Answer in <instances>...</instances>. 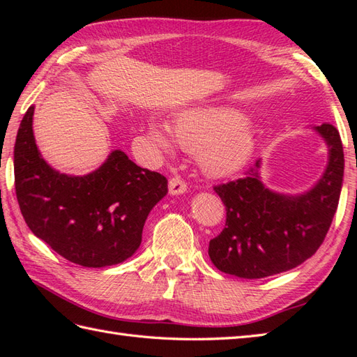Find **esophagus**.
<instances>
[{
	"mask_svg": "<svg viewBox=\"0 0 357 357\" xmlns=\"http://www.w3.org/2000/svg\"><path fill=\"white\" fill-rule=\"evenodd\" d=\"M187 192V184L179 176H174L169 181V193L172 196H178Z\"/></svg>",
	"mask_w": 357,
	"mask_h": 357,
	"instance_id": "1",
	"label": "esophagus"
}]
</instances>
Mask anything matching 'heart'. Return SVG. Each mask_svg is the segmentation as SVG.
Listing matches in <instances>:
<instances>
[{"label":"heart","mask_w":357,"mask_h":357,"mask_svg":"<svg viewBox=\"0 0 357 357\" xmlns=\"http://www.w3.org/2000/svg\"><path fill=\"white\" fill-rule=\"evenodd\" d=\"M149 136L167 153L174 142L187 151H196L202 172L211 178L239 172L250 161L256 144L252 123L231 107L187 109L174 118L172 132L151 121Z\"/></svg>","instance_id":"1"}]
</instances>
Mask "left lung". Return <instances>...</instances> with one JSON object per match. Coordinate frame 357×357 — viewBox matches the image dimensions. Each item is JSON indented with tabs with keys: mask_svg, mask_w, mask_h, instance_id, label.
Instances as JSON below:
<instances>
[{
	"mask_svg": "<svg viewBox=\"0 0 357 357\" xmlns=\"http://www.w3.org/2000/svg\"><path fill=\"white\" fill-rule=\"evenodd\" d=\"M328 147L321 179L298 195L270 190L261 178V159L245 178L215 187L227 210L225 229L210 241L218 270L261 279L298 267L312 257L336 213L344 181V149L335 126L312 127Z\"/></svg>",
	"mask_w": 357,
	"mask_h": 357,
	"instance_id": "left-lung-1",
	"label": "left lung"
}]
</instances>
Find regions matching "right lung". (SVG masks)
<instances>
[{"label":"right lung","instance_id":"obj_1","mask_svg":"<svg viewBox=\"0 0 357 357\" xmlns=\"http://www.w3.org/2000/svg\"><path fill=\"white\" fill-rule=\"evenodd\" d=\"M33 110L30 105L22 118L13 150L15 190L29 229L82 267L128 259L141 245L151 208L167 195V179L141 169L123 150L84 176L59 173L36 147Z\"/></svg>","mask_w":357,"mask_h":357}]
</instances>
